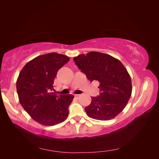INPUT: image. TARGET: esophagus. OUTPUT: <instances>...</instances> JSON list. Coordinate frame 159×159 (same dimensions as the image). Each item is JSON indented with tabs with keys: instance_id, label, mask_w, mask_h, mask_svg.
<instances>
[{
	"instance_id": "obj_1",
	"label": "esophagus",
	"mask_w": 159,
	"mask_h": 159,
	"mask_svg": "<svg viewBox=\"0 0 159 159\" xmlns=\"http://www.w3.org/2000/svg\"><path fill=\"white\" fill-rule=\"evenodd\" d=\"M80 95H80V94H75L74 96H75V98H79L80 97Z\"/></svg>"
}]
</instances>
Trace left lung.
Returning <instances> with one entry per match:
<instances>
[{"instance_id": "8db88e82", "label": "left lung", "mask_w": 159, "mask_h": 159, "mask_svg": "<svg viewBox=\"0 0 159 159\" xmlns=\"http://www.w3.org/2000/svg\"><path fill=\"white\" fill-rule=\"evenodd\" d=\"M74 60L91 82H99V95L91 98L90 105L85 108L88 116L101 121L116 117L125 107L132 93L127 69L119 60L98 52L79 55Z\"/></svg>"}]
</instances>
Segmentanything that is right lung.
<instances>
[{"instance_id": "obj_1", "label": "right lung", "mask_w": 159, "mask_h": 159, "mask_svg": "<svg viewBox=\"0 0 159 159\" xmlns=\"http://www.w3.org/2000/svg\"><path fill=\"white\" fill-rule=\"evenodd\" d=\"M69 60V57L55 52L38 56L28 61L19 74L16 81L19 102L42 125H55L68 118L74 95H57L51 91L57 71Z\"/></svg>"}]
</instances>
